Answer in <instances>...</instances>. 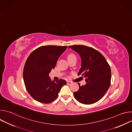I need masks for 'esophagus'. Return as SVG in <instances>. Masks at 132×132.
Masks as SVG:
<instances>
[{"instance_id":"esophagus-1","label":"esophagus","mask_w":132,"mask_h":132,"mask_svg":"<svg viewBox=\"0 0 132 132\" xmlns=\"http://www.w3.org/2000/svg\"><path fill=\"white\" fill-rule=\"evenodd\" d=\"M67 84H68V85H70V84H72V82L71 81H67Z\"/></svg>"}]
</instances>
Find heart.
<instances>
[{
  "instance_id": "obj_1",
  "label": "heart",
  "mask_w": 132,
  "mask_h": 132,
  "mask_svg": "<svg viewBox=\"0 0 132 132\" xmlns=\"http://www.w3.org/2000/svg\"><path fill=\"white\" fill-rule=\"evenodd\" d=\"M67 59H68V61H70V60H73V59H76V56L75 54L71 53V54H69L68 55Z\"/></svg>"
}]
</instances>
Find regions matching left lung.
<instances>
[{"instance_id": "8db88e82", "label": "left lung", "mask_w": 132, "mask_h": 132, "mask_svg": "<svg viewBox=\"0 0 132 132\" xmlns=\"http://www.w3.org/2000/svg\"><path fill=\"white\" fill-rule=\"evenodd\" d=\"M77 52L81 59V67L78 76L86 78V84L73 92L78 102L91 104L100 100L107 92L111 84V68L105 57L98 51L82 45L69 46ZM82 78V77H81Z\"/></svg>"}]
</instances>
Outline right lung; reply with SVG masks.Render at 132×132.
I'll return each instance as SVG.
<instances>
[{
	"label": "right lung",
	"mask_w": 132,
	"mask_h": 132,
	"mask_svg": "<svg viewBox=\"0 0 132 132\" xmlns=\"http://www.w3.org/2000/svg\"><path fill=\"white\" fill-rule=\"evenodd\" d=\"M67 47L42 46L34 50L28 57L23 68V80L28 93L37 101L51 103L57 99L62 87L66 84L62 79L52 81L48 74Z\"/></svg>",
	"instance_id": "add662e5"
}]
</instances>
